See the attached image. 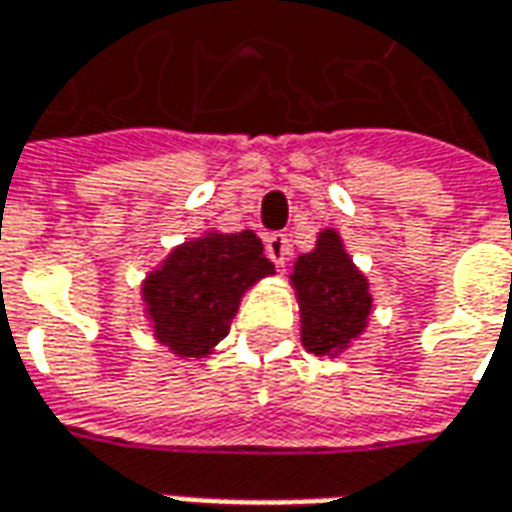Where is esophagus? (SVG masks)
I'll use <instances>...</instances> for the list:
<instances>
[{
	"mask_svg": "<svg viewBox=\"0 0 512 512\" xmlns=\"http://www.w3.org/2000/svg\"><path fill=\"white\" fill-rule=\"evenodd\" d=\"M266 252L268 257H271V263L274 266H285L288 263V257H290V241H288V235L285 233H271L266 238Z\"/></svg>",
	"mask_w": 512,
	"mask_h": 512,
	"instance_id": "34e87169",
	"label": "esophagus"
}]
</instances>
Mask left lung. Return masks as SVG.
I'll use <instances>...</instances> for the list:
<instances>
[{"label": "left lung", "mask_w": 512, "mask_h": 512, "mask_svg": "<svg viewBox=\"0 0 512 512\" xmlns=\"http://www.w3.org/2000/svg\"><path fill=\"white\" fill-rule=\"evenodd\" d=\"M290 282L299 299L301 345L310 354L337 356L367 329L370 285L337 230L318 233L315 249L296 260Z\"/></svg>", "instance_id": "obj_1"}]
</instances>
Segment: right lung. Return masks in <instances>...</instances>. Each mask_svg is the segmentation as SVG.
<instances>
[{"label":"right lung","mask_w":512,"mask_h":512,"mask_svg":"<svg viewBox=\"0 0 512 512\" xmlns=\"http://www.w3.org/2000/svg\"><path fill=\"white\" fill-rule=\"evenodd\" d=\"M274 274L252 230L205 233L172 249L142 285L153 334L178 356H208L227 337L241 296Z\"/></svg>","instance_id":"1"}]
</instances>
